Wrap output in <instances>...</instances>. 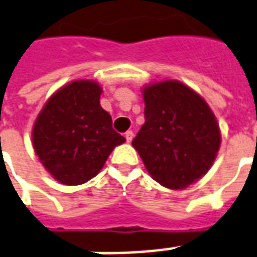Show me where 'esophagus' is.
<instances>
[{
	"instance_id": "obj_1",
	"label": "esophagus",
	"mask_w": 257,
	"mask_h": 257,
	"mask_svg": "<svg viewBox=\"0 0 257 257\" xmlns=\"http://www.w3.org/2000/svg\"><path fill=\"white\" fill-rule=\"evenodd\" d=\"M125 139H126V142H128V143H131V142H132V139H134V132H132V131L125 132Z\"/></svg>"
}]
</instances>
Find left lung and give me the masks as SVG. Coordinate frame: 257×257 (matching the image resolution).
<instances>
[{"mask_svg":"<svg viewBox=\"0 0 257 257\" xmlns=\"http://www.w3.org/2000/svg\"><path fill=\"white\" fill-rule=\"evenodd\" d=\"M145 123L132 141L147 172L170 189L200 179L216 160L220 128L203 98L178 80L143 87Z\"/></svg>","mask_w":257,"mask_h":257,"instance_id":"left-lung-1","label":"left lung"}]
</instances>
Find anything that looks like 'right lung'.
<instances>
[{
    "mask_svg": "<svg viewBox=\"0 0 257 257\" xmlns=\"http://www.w3.org/2000/svg\"><path fill=\"white\" fill-rule=\"evenodd\" d=\"M101 91L93 80H73L55 91L36 118L33 149L61 184L80 185L96 177L112 149L125 142L100 105Z\"/></svg>",
    "mask_w": 257,
    "mask_h": 257,
    "instance_id": "add662e5",
    "label": "right lung"
}]
</instances>
